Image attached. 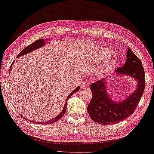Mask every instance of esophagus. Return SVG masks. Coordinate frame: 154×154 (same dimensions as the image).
Returning a JSON list of instances; mask_svg holds the SVG:
<instances>
[{
    "mask_svg": "<svg viewBox=\"0 0 154 154\" xmlns=\"http://www.w3.org/2000/svg\"><path fill=\"white\" fill-rule=\"evenodd\" d=\"M87 85H88L87 82H83V83L81 84V86L82 88H85Z\"/></svg>",
    "mask_w": 154,
    "mask_h": 154,
    "instance_id": "esophagus-1",
    "label": "esophagus"
}]
</instances>
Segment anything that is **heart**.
<instances>
[{
    "label": "heart",
    "mask_w": 154,
    "mask_h": 154,
    "mask_svg": "<svg viewBox=\"0 0 154 154\" xmlns=\"http://www.w3.org/2000/svg\"><path fill=\"white\" fill-rule=\"evenodd\" d=\"M113 52L112 51H111V50H105L99 54L97 57L94 59V60L97 61V60H108L110 57L113 55ZM118 63H119V61H118V60H116V59H114V60H111V62L107 63V64L100 71V72L98 73V76L99 77L105 76V75L108 74L111 71H112L113 69L117 66Z\"/></svg>",
    "instance_id": "1"
}]
</instances>
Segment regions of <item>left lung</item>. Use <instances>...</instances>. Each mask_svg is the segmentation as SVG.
Instances as JSON below:
<instances>
[{"instance_id":"obj_1","label":"left lung","mask_w":154,"mask_h":154,"mask_svg":"<svg viewBox=\"0 0 154 154\" xmlns=\"http://www.w3.org/2000/svg\"><path fill=\"white\" fill-rule=\"evenodd\" d=\"M127 60L123 67L118 68L114 76H128L136 82V88L123 100L115 101L109 94L110 78L102 79L90 85L92 97L88 111L92 120L102 125L119 123L132 115L142 98L145 87V75L140 59L128 48ZM113 78V77H112Z\"/></svg>"}]
</instances>
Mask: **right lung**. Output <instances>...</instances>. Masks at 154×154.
Here are the masks:
<instances>
[{"label": "right lung", "instance_id": "right-lung-1", "mask_svg": "<svg viewBox=\"0 0 154 154\" xmlns=\"http://www.w3.org/2000/svg\"><path fill=\"white\" fill-rule=\"evenodd\" d=\"M52 39H39V40H37V41H35L34 43H33L32 44H31V45H29V46H27L26 48H25L24 50H22V52H20V54H18L17 57H22L23 55H24V54H26L28 53H30V52H33V50H35L37 49H38V48H41V47H43V45H45L47 44L48 43H49V42L51 41ZM14 63V62H13ZM12 66H10V69H11ZM80 90V86H78V87L75 88V89L74 90H73L72 92H71L70 94H69V96L67 97L66 100V102H65V104L64 106V108H63L62 111H61L60 114H59L58 116H57L56 117L53 118V119H52L51 120H48V121H42V122H35V121H30L31 122H33V123H38V124H41V125H47V124H52L54 123V122H57L58 121V120H60V119H62V117L63 116V115L64 114L65 112H66V102H67V100H68V99L72 95V94H73L75 93V92H76L79 91V90ZM25 120H27V119H26L25 117H23Z\"/></svg>", "mask_w": 154, "mask_h": 154}]
</instances>
